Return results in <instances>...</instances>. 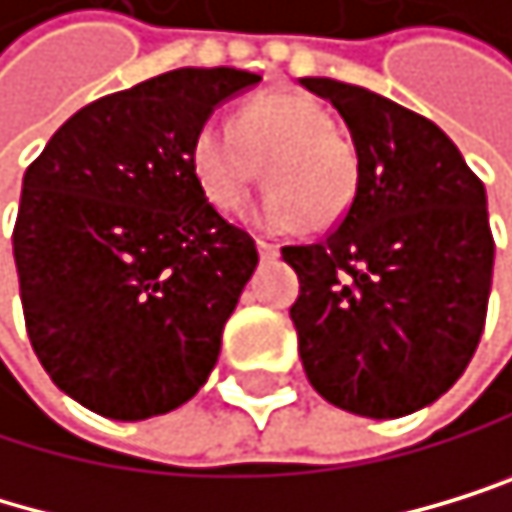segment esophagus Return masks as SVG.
Returning <instances> with one entry per match:
<instances>
[{
  "mask_svg": "<svg viewBox=\"0 0 512 512\" xmlns=\"http://www.w3.org/2000/svg\"><path fill=\"white\" fill-rule=\"evenodd\" d=\"M254 245H258V254H261L264 261L277 258V254H280V245H273V242H267V239H258V242H254Z\"/></svg>",
  "mask_w": 512,
  "mask_h": 512,
  "instance_id": "1",
  "label": "esophagus"
}]
</instances>
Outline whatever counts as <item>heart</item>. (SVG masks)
<instances>
[{
  "mask_svg": "<svg viewBox=\"0 0 512 512\" xmlns=\"http://www.w3.org/2000/svg\"><path fill=\"white\" fill-rule=\"evenodd\" d=\"M270 191L254 217L261 226L324 232L343 223L359 198V153L336 131L330 109L308 94L277 90L248 100L232 122L207 119L188 144V166L204 201L235 210L261 179Z\"/></svg>",
  "mask_w": 512,
  "mask_h": 512,
  "instance_id": "obj_1",
  "label": "heart"
}]
</instances>
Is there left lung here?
<instances>
[{"label": "left lung", "instance_id": "left-lung-1", "mask_svg": "<svg viewBox=\"0 0 512 512\" xmlns=\"http://www.w3.org/2000/svg\"><path fill=\"white\" fill-rule=\"evenodd\" d=\"M302 84L340 112L359 198L321 242L286 245L299 273L289 318L311 387L365 418L444 396L478 349L494 235L485 185L431 119L333 78Z\"/></svg>", "mask_w": 512, "mask_h": 512}]
</instances>
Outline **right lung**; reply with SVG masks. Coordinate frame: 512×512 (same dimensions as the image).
<instances>
[{
	"label": "right lung",
	"mask_w": 512,
	"mask_h": 512,
	"mask_svg": "<svg viewBox=\"0 0 512 512\" xmlns=\"http://www.w3.org/2000/svg\"><path fill=\"white\" fill-rule=\"evenodd\" d=\"M258 81L226 65L166 71L78 109L27 166L12 232L27 336L90 412H172L217 365L258 248L204 201L188 144Z\"/></svg>",
	"instance_id": "1"
}]
</instances>
